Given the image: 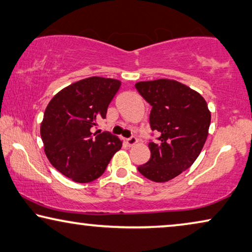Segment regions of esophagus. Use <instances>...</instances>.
<instances>
[{
	"instance_id": "1",
	"label": "esophagus",
	"mask_w": 252,
	"mask_h": 252,
	"mask_svg": "<svg viewBox=\"0 0 252 252\" xmlns=\"http://www.w3.org/2000/svg\"><path fill=\"white\" fill-rule=\"evenodd\" d=\"M126 143L129 145V147H133V145H135L137 143V138L136 137H134V136H132V137H129V138H127L126 140Z\"/></svg>"
}]
</instances>
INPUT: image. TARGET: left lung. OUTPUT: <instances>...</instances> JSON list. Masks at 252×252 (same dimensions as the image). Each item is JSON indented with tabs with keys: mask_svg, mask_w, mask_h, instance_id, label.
<instances>
[{
	"mask_svg": "<svg viewBox=\"0 0 252 252\" xmlns=\"http://www.w3.org/2000/svg\"><path fill=\"white\" fill-rule=\"evenodd\" d=\"M135 87L152 105L150 126L160 135L149 143V161L137 169L153 182L170 181L192 166L206 143L208 104L201 94L174 79L138 82Z\"/></svg>",
	"mask_w": 252,
	"mask_h": 252,
	"instance_id": "8db88e82",
	"label": "left lung"
}]
</instances>
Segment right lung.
I'll use <instances>...</instances> for the list:
<instances>
[{"label":"right lung","mask_w":252,"mask_h":252,"mask_svg":"<svg viewBox=\"0 0 252 252\" xmlns=\"http://www.w3.org/2000/svg\"><path fill=\"white\" fill-rule=\"evenodd\" d=\"M122 82L89 77L64 87L49 102L41 124L44 152L54 168L77 183L104 173L123 142L109 132H94L105 118Z\"/></svg>","instance_id":"1"}]
</instances>
